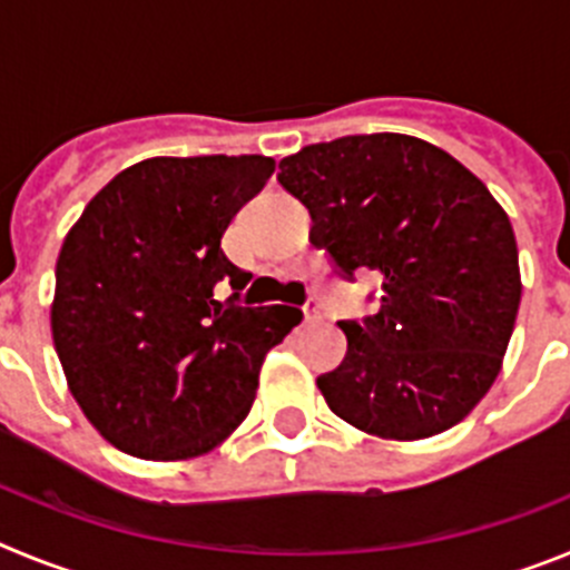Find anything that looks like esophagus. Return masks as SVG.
<instances>
[{
  "mask_svg": "<svg viewBox=\"0 0 570 570\" xmlns=\"http://www.w3.org/2000/svg\"><path fill=\"white\" fill-rule=\"evenodd\" d=\"M302 311H305V322H320V320H322L320 302H316L314 296H308V302L302 305Z\"/></svg>",
  "mask_w": 570,
  "mask_h": 570,
  "instance_id": "esophagus-1",
  "label": "esophagus"
}]
</instances>
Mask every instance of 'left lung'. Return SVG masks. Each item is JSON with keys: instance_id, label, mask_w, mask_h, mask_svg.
Here are the masks:
<instances>
[{"instance_id": "1", "label": "left lung", "mask_w": 570, "mask_h": 570, "mask_svg": "<svg viewBox=\"0 0 570 570\" xmlns=\"http://www.w3.org/2000/svg\"><path fill=\"white\" fill-rule=\"evenodd\" d=\"M276 179L308 208L311 242L342 279L382 276L376 314L340 322L345 360L316 376L331 411L385 440L456 425L500 374L522 296L517 239L491 190L405 134L308 145Z\"/></svg>"}]
</instances>
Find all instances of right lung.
Returning <instances> with one entry per match:
<instances>
[{
  "label": "right lung",
  "instance_id": "obj_1",
  "mask_svg": "<svg viewBox=\"0 0 570 570\" xmlns=\"http://www.w3.org/2000/svg\"><path fill=\"white\" fill-rule=\"evenodd\" d=\"M271 156H154L116 174L65 236L50 331L70 394L142 460L205 454L248 416L259 367L302 322L245 308L250 274L223 250ZM219 281L235 294L213 296Z\"/></svg>",
  "mask_w": 570,
  "mask_h": 570
}]
</instances>
